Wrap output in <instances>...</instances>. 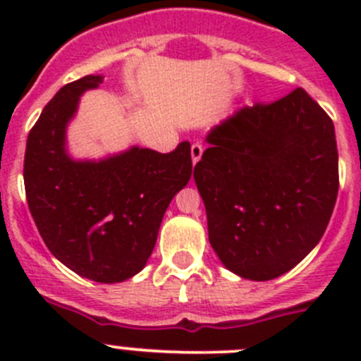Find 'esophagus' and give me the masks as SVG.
<instances>
[{
	"label": "esophagus",
	"mask_w": 361,
	"mask_h": 361,
	"mask_svg": "<svg viewBox=\"0 0 361 361\" xmlns=\"http://www.w3.org/2000/svg\"><path fill=\"white\" fill-rule=\"evenodd\" d=\"M202 145H199V142H195V145L191 146V161H193V164H197V162L200 161V157H202Z\"/></svg>",
	"instance_id": "34e87169"
}]
</instances>
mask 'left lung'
Returning <instances> with one entry per match:
<instances>
[{
	"mask_svg": "<svg viewBox=\"0 0 361 361\" xmlns=\"http://www.w3.org/2000/svg\"><path fill=\"white\" fill-rule=\"evenodd\" d=\"M195 164L209 244L242 279H276L320 242L338 197L334 126L304 90L216 124Z\"/></svg>",
	"mask_w": 361,
	"mask_h": 361,
	"instance_id": "8db88e82",
	"label": "left lung"
}]
</instances>
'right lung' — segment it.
I'll list each match as a JSON object with an SVG mask.
<instances>
[{
    "label": "right lung",
    "instance_id": "obj_1",
    "mask_svg": "<svg viewBox=\"0 0 361 361\" xmlns=\"http://www.w3.org/2000/svg\"><path fill=\"white\" fill-rule=\"evenodd\" d=\"M103 82L85 75L57 92L32 126L23 178L41 238L66 267L103 283L137 275L148 262L166 208L191 177V146L171 153L132 148L99 162H75L65 130L79 95Z\"/></svg>",
    "mask_w": 361,
    "mask_h": 361
}]
</instances>
